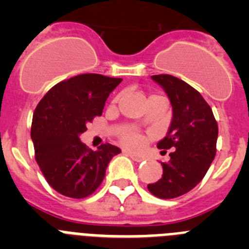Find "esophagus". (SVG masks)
<instances>
[{"label": "esophagus", "mask_w": 249, "mask_h": 249, "mask_svg": "<svg viewBox=\"0 0 249 249\" xmlns=\"http://www.w3.org/2000/svg\"><path fill=\"white\" fill-rule=\"evenodd\" d=\"M123 153H126L127 156H129V157H131L133 160H136V162H142V160H144L142 156L136 155V153H133V152H131V151H127V149H124V151H123Z\"/></svg>", "instance_id": "obj_1"}]
</instances>
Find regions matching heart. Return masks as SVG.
I'll return each mask as SVG.
<instances>
[{"label":"heart","instance_id":"1","mask_svg":"<svg viewBox=\"0 0 249 249\" xmlns=\"http://www.w3.org/2000/svg\"><path fill=\"white\" fill-rule=\"evenodd\" d=\"M121 97H122L121 94H117V96L112 100V105L113 106L117 105V103L120 102ZM153 97H162V96L153 94V96H151L149 98H153ZM118 138H120V141L124 144V146L131 147V148H136V147L141 146V144L143 143V141H144L143 135L140 133L138 131H136L135 128H132V127H124V128L121 129L120 133H118Z\"/></svg>","mask_w":249,"mask_h":249}]
</instances>
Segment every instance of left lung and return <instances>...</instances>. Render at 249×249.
Returning <instances> with one entry per match:
<instances>
[{"instance_id": "8db88e82", "label": "left lung", "mask_w": 249, "mask_h": 249, "mask_svg": "<svg viewBox=\"0 0 249 249\" xmlns=\"http://www.w3.org/2000/svg\"><path fill=\"white\" fill-rule=\"evenodd\" d=\"M168 94L173 118L160 149H172L168 162H160L163 175L147 186L158 198L171 199L193 190L203 179L215 156L218 124L212 108L192 86L171 74H155Z\"/></svg>"}]
</instances>
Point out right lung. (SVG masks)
Listing matches in <instances>:
<instances>
[{
	"label": "right lung",
	"mask_w": 249,
	"mask_h": 249,
	"mask_svg": "<svg viewBox=\"0 0 249 249\" xmlns=\"http://www.w3.org/2000/svg\"><path fill=\"white\" fill-rule=\"evenodd\" d=\"M121 81L98 73L78 74L53 86L35 109V158L48 184L66 197L91 196L102 183L109 160L121 153L109 143L92 151L80 141Z\"/></svg>",
	"instance_id": "add662e5"
}]
</instances>
